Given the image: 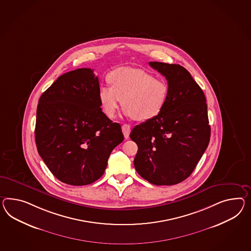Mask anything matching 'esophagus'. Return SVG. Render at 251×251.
<instances>
[{
	"mask_svg": "<svg viewBox=\"0 0 251 251\" xmlns=\"http://www.w3.org/2000/svg\"><path fill=\"white\" fill-rule=\"evenodd\" d=\"M122 131L123 134H124V136H125V138H126V139H127L129 137V134H130V126L126 125V124L123 125Z\"/></svg>",
	"mask_w": 251,
	"mask_h": 251,
	"instance_id": "esophagus-1",
	"label": "esophagus"
}]
</instances>
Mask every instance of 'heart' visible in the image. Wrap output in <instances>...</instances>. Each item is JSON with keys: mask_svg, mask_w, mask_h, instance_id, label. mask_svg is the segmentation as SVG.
<instances>
[{"mask_svg": "<svg viewBox=\"0 0 251 251\" xmlns=\"http://www.w3.org/2000/svg\"><path fill=\"white\" fill-rule=\"evenodd\" d=\"M111 85L99 88L103 112L110 118L116 115L121 100L124 114L137 121H147L159 115L167 103L169 88L163 80L141 69L120 67L107 76Z\"/></svg>", "mask_w": 251, "mask_h": 251, "instance_id": "obj_1", "label": "heart"}]
</instances>
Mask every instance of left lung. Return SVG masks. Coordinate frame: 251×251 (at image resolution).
Wrapping results in <instances>:
<instances>
[{"label":"left lung","mask_w":251,"mask_h":251,"mask_svg":"<svg viewBox=\"0 0 251 251\" xmlns=\"http://www.w3.org/2000/svg\"><path fill=\"white\" fill-rule=\"evenodd\" d=\"M149 65L166 77L169 94L160 114L130 133L138 147L134 166L149 183L172 186L192 174L208 146L206 97L183 66L159 62Z\"/></svg>","instance_id":"left-lung-1"}]
</instances>
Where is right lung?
Wrapping results in <instances>:
<instances>
[{
  "label": "right lung",
  "mask_w": 251,
  "mask_h": 251,
  "mask_svg": "<svg viewBox=\"0 0 251 251\" xmlns=\"http://www.w3.org/2000/svg\"><path fill=\"white\" fill-rule=\"evenodd\" d=\"M99 88L94 70L80 68L59 76L39 99V154L58 180L71 186L99 179L111 152L124 140L121 126L101 109Z\"/></svg>",
  "instance_id": "1"
}]
</instances>
